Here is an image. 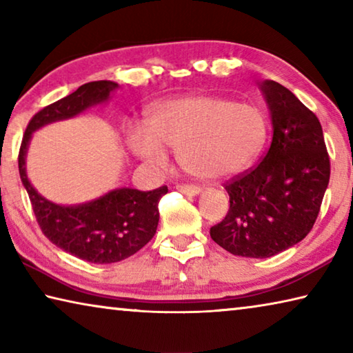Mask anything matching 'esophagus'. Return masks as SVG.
Segmentation results:
<instances>
[{
	"label": "esophagus",
	"mask_w": 353,
	"mask_h": 353,
	"mask_svg": "<svg viewBox=\"0 0 353 353\" xmlns=\"http://www.w3.org/2000/svg\"><path fill=\"white\" fill-rule=\"evenodd\" d=\"M181 193L187 194V196H198L201 193V188L199 187H194V185H177L176 187Z\"/></svg>",
	"instance_id": "esophagus-1"
}]
</instances>
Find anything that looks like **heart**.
<instances>
[{"label":"heart","mask_w":353,"mask_h":353,"mask_svg":"<svg viewBox=\"0 0 353 353\" xmlns=\"http://www.w3.org/2000/svg\"><path fill=\"white\" fill-rule=\"evenodd\" d=\"M126 139L130 151L148 165L163 166L165 149H171L188 174L221 179L255 162L268 139V118L252 103L191 94L155 105L148 128L134 124Z\"/></svg>","instance_id":"heart-1"}]
</instances>
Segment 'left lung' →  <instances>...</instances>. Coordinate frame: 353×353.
<instances>
[{"label":"left lung","instance_id":"8db88e82","mask_svg":"<svg viewBox=\"0 0 353 353\" xmlns=\"http://www.w3.org/2000/svg\"><path fill=\"white\" fill-rule=\"evenodd\" d=\"M259 87L271 115V146L259 165L225 183L230 208L210 229L227 252L249 259H268L302 241L330 179L318 117L279 82Z\"/></svg>","mask_w":353,"mask_h":353}]
</instances>
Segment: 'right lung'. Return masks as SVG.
<instances>
[{"label": "right lung", "mask_w": 353, "mask_h": 353, "mask_svg": "<svg viewBox=\"0 0 353 353\" xmlns=\"http://www.w3.org/2000/svg\"><path fill=\"white\" fill-rule=\"evenodd\" d=\"M118 87L113 81L83 83L68 97L35 113L19 154L20 179L45 236L65 252L98 265L121 261L151 241L159 225V201L168 193V187L152 191L115 188L93 201L61 205L34 188L26 172V154L35 130L105 104Z\"/></svg>", "instance_id": "obj_1"}]
</instances>
